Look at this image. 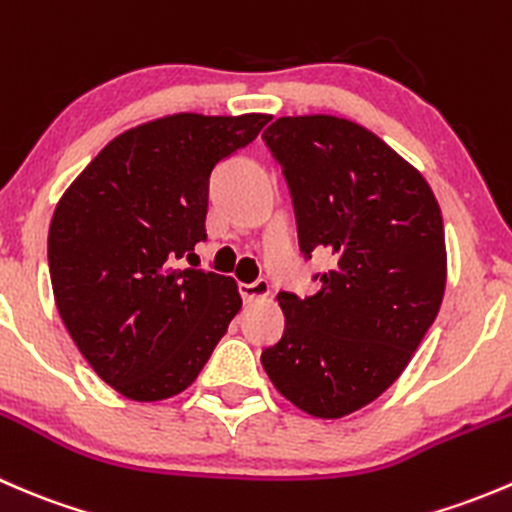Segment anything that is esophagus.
<instances>
[{"label":"esophagus","instance_id":"1","mask_svg":"<svg viewBox=\"0 0 512 512\" xmlns=\"http://www.w3.org/2000/svg\"><path fill=\"white\" fill-rule=\"evenodd\" d=\"M240 294L245 302H257V299H267L270 297V282L267 280H255L252 285H240Z\"/></svg>","mask_w":512,"mask_h":512}]
</instances>
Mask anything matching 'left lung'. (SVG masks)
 I'll use <instances>...</instances> for the list:
<instances>
[{"label":"left lung","instance_id":"1","mask_svg":"<svg viewBox=\"0 0 512 512\" xmlns=\"http://www.w3.org/2000/svg\"><path fill=\"white\" fill-rule=\"evenodd\" d=\"M262 141L292 193L299 250L332 260L317 294H277L285 334L262 366L297 409L342 418L399 379L441 309V208L414 165L347 118L282 116Z\"/></svg>","mask_w":512,"mask_h":512}]
</instances>
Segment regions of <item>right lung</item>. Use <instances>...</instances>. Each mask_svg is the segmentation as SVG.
Listing matches in <instances>:
<instances>
[{
  "label": "right lung",
  "instance_id": "add662e5",
  "mask_svg": "<svg viewBox=\"0 0 512 512\" xmlns=\"http://www.w3.org/2000/svg\"><path fill=\"white\" fill-rule=\"evenodd\" d=\"M270 121L173 113L113 138L49 227L56 309L91 369L131 401L188 389L242 307L237 282L173 267L208 237L210 173Z\"/></svg>",
  "mask_w": 512,
  "mask_h": 512
}]
</instances>
